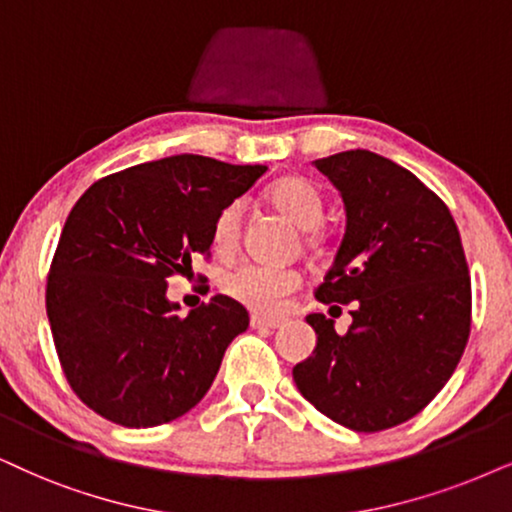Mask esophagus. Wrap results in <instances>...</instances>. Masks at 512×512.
<instances>
[{
  "label": "esophagus",
  "instance_id": "obj_1",
  "mask_svg": "<svg viewBox=\"0 0 512 512\" xmlns=\"http://www.w3.org/2000/svg\"><path fill=\"white\" fill-rule=\"evenodd\" d=\"M250 326L252 328H278V326H281V321L267 319V316H260V314H252L250 316Z\"/></svg>",
  "mask_w": 512,
  "mask_h": 512
}]
</instances>
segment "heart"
Segmentation results:
<instances>
[{"label":"heart","mask_w":512,"mask_h":512,"mask_svg":"<svg viewBox=\"0 0 512 512\" xmlns=\"http://www.w3.org/2000/svg\"><path fill=\"white\" fill-rule=\"evenodd\" d=\"M267 200L274 210L286 215L290 222L309 231V241L319 236V222L323 219V193L314 181L304 177H283L267 191ZM241 203H229L219 212L212 226V245L219 255L236 248L241 236ZM300 286V276L293 269L262 267V264H238L222 276V288L234 300L255 312H278L286 297Z\"/></svg>","instance_id":"obj_1"}]
</instances>
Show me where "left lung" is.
I'll list each match as a JSON object with an SVG mask.
<instances>
[{
    "instance_id": "1",
    "label": "left lung",
    "mask_w": 512,
    "mask_h": 512,
    "mask_svg": "<svg viewBox=\"0 0 512 512\" xmlns=\"http://www.w3.org/2000/svg\"><path fill=\"white\" fill-rule=\"evenodd\" d=\"M314 167L347 217L316 297L354 309L345 335L307 316L316 347L293 380L323 416L380 432L423 411L456 371L470 335L468 262L449 208L416 174L364 148Z\"/></svg>"
}]
</instances>
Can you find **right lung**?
Instances as JSON below:
<instances>
[{
	"label": "right lung",
	"instance_id": "right-lung-1",
	"mask_svg": "<svg viewBox=\"0 0 512 512\" xmlns=\"http://www.w3.org/2000/svg\"><path fill=\"white\" fill-rule=\"evenodd\" d=\"M267 165L181 153L115 172L70 210L47 281V316L70 387L125 428H153L191 411L248 331L226 295L179 316L167 278L208 255L219 212Z\"/></svg>",
	"mask_w": 512,
	"mask_h": 512
}]
</instances>
